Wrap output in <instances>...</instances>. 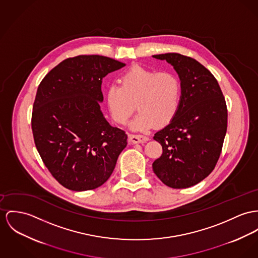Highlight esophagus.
I'll use <instances>...</instances> for the list:
<instances>
[{
  "label": "esophagus",
  "instance_id": "34e87169",
  "mask_svg": "<svg viewBox=\"0 0 258 258\" xmlns=\"http://www.w3.org/2000/svg\"><path fill=\"white\" fill-rule=\"evenodd\" d=\"M128 140L131 143L136 144V143H141V142H146L148 141V138L141 136V135H128Z\"/></svg>",
  "mask_w": 258,
  "mask_h": 258
}]
</instances>
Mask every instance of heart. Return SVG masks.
Returning <instances> with one entry per match:
<instances>
[{
    "label": "heart",
    "mask_w": 258,
    "mask_h": 258,
    "mask_svg": "<svg viewBox=\"0 0 258 258\" xmlns=\"http://www.w3.org/2000/svg\"><path fill=\"white\" fill-rule=\"evenodd\" d=\"M181 98V83L169 72L159 73L141 66H134L119 79V86H111L107 104L112 119L123 124L135 111L138 116L132 122L136 131L163 127L178 113Z\"/></svg>",
    "instance_id": "obj_1"
}]
</instances>
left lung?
I'll list each match as a JSON object with an SVG mask.
<instances>
[{
	"instance_id": "left-lung-1",
	"label": "left lung",
	"mask_w": 258,
	"mask_h": 258,
	"mask_svg": "<svg viewBox=\"0 0 258 258\" xmlns=\"http://www.w3.org/2000/svg\"><path fill=\"white\" fill-rule=\"evenodd\" d=\"M171 63L181 83L178 113L154 135L163 153L153 172L172 188L200 182L215 168L227 132L228 111L218 81L197 59L178 53L154 55Z\"/></svg>"
}]
</instances>
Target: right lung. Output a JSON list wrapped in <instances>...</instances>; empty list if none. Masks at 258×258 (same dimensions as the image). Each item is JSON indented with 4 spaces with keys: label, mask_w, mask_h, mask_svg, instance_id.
<instances>
[{
    "label": "right lung",
    "mask_w": 258,
    "mask_h": 258,
    "mask_svg": "<svg viewBox=\"0 0 258 258\" xmlns=\"http://www.w3.org/2000/svg\"><path fill=\"white\" fill-rule=\"evenodd\" d=\"M125 63L99 55L60 61L40 82L31 127L42 161L75 191L99 187L112 175L127 136L100 109L102 80Z\"/></svg>",
    "instance_id": "obj_1"
}]
</instances>
